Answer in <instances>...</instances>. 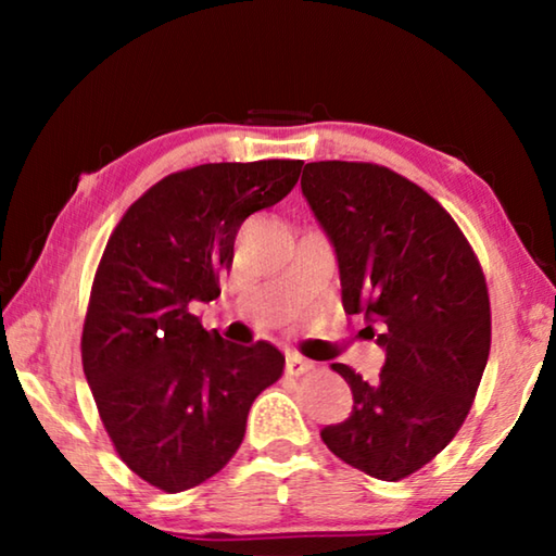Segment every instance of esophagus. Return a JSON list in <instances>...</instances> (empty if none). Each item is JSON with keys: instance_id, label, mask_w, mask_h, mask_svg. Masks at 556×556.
Here are the masks:
<instances>
[{"instance_id": "34e87169", "label": "esophagus", "mask_w": 556, "mask_h": 556, "mask_svg": "<svg viewBox=\"0 0 556 556\" xmlns=\"http://www.w3.org/2000/svg\"><path fill=\"white\" fill-rule=\"evenodd\" d=\"M308 370H314V363L301 357L299 353H287V372L289 375H304Z\"/></svg>"}]
</instances>
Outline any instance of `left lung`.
<instances>
[{"label": "left lung", "instance_id": "1", "mask_svg": "<svg viewBox=\"0 0 556 556\" xmlns=\"http://www.w3.org/2000/svg\"><path fill=\"white\" fill-rule=\"evenodd\" d=\"M301 193L333 244L345 314H363L384 351L375 384L333 363L353 412L321 439L348 466L400 481L446 448L473 404L491 353L483 269L454 218L390 168L312 162Z\"/></svg>", "mask_w": 556, "mask_h": 556}]
</instances>
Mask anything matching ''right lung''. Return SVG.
I'll return each instance as SVG.
<instances>
[{
    "mask_svg": "<svg viewBox=\"0 0 556 556\" xmlns=\"http://www.w3.org/2000/svg\"><path fill=\"white\" fill-rule=\"evenodd\" d=\"M301 166L267 159L176 172L110 235L83 326V370L119 458L159 491L218 473L242 444L252 402L281 378L275 345L223 341L191 304L220 296L240 225L285 199Z\"/></svg>",
    "mask_w": 556,
    "mask_h": 556,
    "instance_id": "1",
    "label": "right lung"
}]
</instances>
